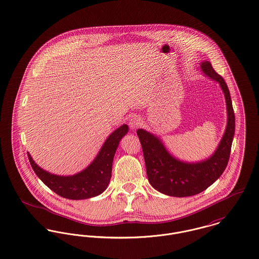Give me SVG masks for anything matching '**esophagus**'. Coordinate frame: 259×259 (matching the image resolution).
Here are the masks:
<instances>
[{"instance_id":"obj_1","label":"esophagus","mask_w":259,"mask_h":259,"mask_svg":"<svg viewBox=\"0 0 259 259\" xmlns=\"http://www.w3.org/2000/svg\"><path fill=\"white\" fill-rule=\"evenodd\" d=\"M142 124V120L140 118L139 116L134 115L129 119V126L132 130H135L139 127L140 125Z\"/></svg>"}]
</instances>
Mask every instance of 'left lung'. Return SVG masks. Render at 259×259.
<instances>
[{"instance_id": "obj_1", "label": "left lung", "mask_w": 259, "mask_h": 259, "mask_svg": "<svg viewBox=\"0 0 259 259\" xmlns=\"http://www.w3.org/2000/svg\"><path fill=\"white\" fill-rule=\"evenodd\" d=\"M200 64L206 76L219 82L227 104V128L215 153L209 159L200 162L181 161L166 151L158 137L146 130H137L149 182L155 189L168 196L187 197L204 191L222 176L230 159L235 135V112L230 91L226 81L216 73L209 61Z\"/></svg>"}]
</instances>
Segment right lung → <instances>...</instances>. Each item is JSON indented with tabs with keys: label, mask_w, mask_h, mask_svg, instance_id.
Instances as JSON below:
<instances>
[{
	"label": "right lung",
	"mask_w": 259,
	"mask_h": 259,
	"mask_svg": "<svg viewBox=\"0 0 259 259\" xmlns=\"http://www.w3.org/2000/svg\"><path fill=\"white\" fill-rule=\"evenodd\" d=\"M128 132L126 124L120 126L104 142L94 161L74 176L60 177L39 167L27 153L29 162L42 182L61 197L67 199H88L101 194L107 187L112 170V161L120 140Z\"/></svg>",
	"instance_id": "1"
}]
</instances>
